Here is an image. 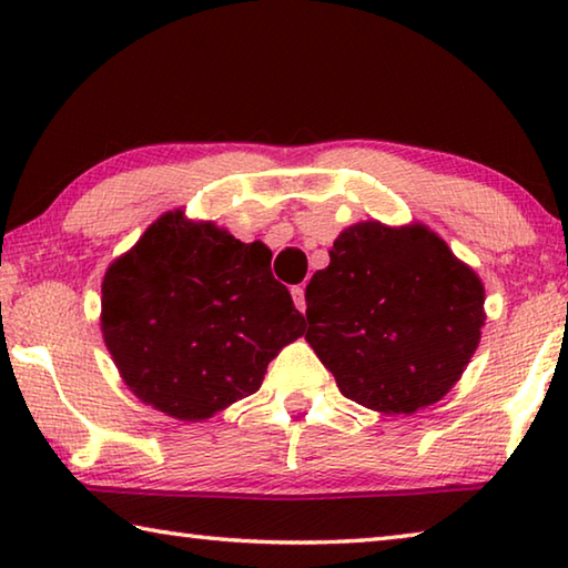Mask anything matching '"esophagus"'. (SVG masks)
<instances>
[{"instance_id": "esophagus-1", "label": "esophagus", "mask_w": 568, "mask_h": 568, "mask_svg": "<svg viewBox=\"0 0 568 568\" xmlns=\"http://www.w3.org/2000/svg\"><path fill=\"white\" fill-rule=\"evenodd\" d=\"M291 295H293V303L297 311H305V287L303 285H293L291 287Z\"/></svg>"}]
</instances>
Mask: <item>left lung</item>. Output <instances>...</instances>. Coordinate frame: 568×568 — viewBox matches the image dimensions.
I'll return each mask as SVG.
<instances>
[{
    "label": "left lung",
    "instance_id": "obj_1",
    "mask_svg": "<svg viewBox=\"0 0 568 568\" xmlns=\"http://www.w3.org/2000/svg\"><path fill=\"white\" fill-rule=\"evenodd\" d=\"M305 341L345 398L416 413L460 378L484 328V285L423 225L358 223L305 287Z\"/></svg>",
    "mask_w": 568,
    "mask_h": 568
}]
</instances>
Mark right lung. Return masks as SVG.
<instances>
[{
    "mask_svg": "<svg viewBox=\"0 0 568 568\" xmlns=\"http://www.w3.org/2000/svg\"><path fill=\"white\" fill-rule=\"evenodd\" d=\"M303 323L271 250L182 213L150 225L102 283V333L124 383L178 420L253 396Z\"/></svg>",
    "mask_w": 568,
    "mask_h": 568,
    "instance_id": "add662e5",
    "label": "right lung"
}]
</instances>
